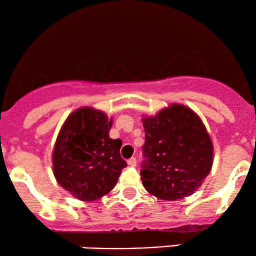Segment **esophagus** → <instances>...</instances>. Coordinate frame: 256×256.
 <instances>
[{"instance_id": "esophagus-1", "label": "esophagus", "mask_w": 256, "mask_h": 256, "mask_svg": "<svg viewBox=\"0 0 256 256\" xmlns=\"http://www.w3.org/2000/svg\"><path fill=\"white\" fill-rule=\"evenodd\" d=\"M128 166L136 167V166H137V160H136V158H131L130 160H128Z\"/></svg>"}]
</instances>
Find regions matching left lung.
<instances>
[{
    "label": "left lung",
    "mask_w": 256,
    "mask_h": 256,
    "mask_svg": "<svg viewBox=\"0 0 256 256\" xmlns=\"http://www.w3.org/2000/svg\"><path fill=\"white\" fill-rule=\"evenodd\" d=\"M142 122L140 179L146 192L166 201L192 195L213 165V144L202 120L186 106L172 104Z\"/></svg>",
    "instance_id": "1"
}]
</instances>
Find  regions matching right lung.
I'll return each instance as SVG.
<instances>
[{"mask_svg": "<svg viewBox=\"0 0 256 256\" xmlns=\"http://www.w3.org/2000/svg\"><path fill=\"white\" fill-rule=\"evenodd\" d=\"M113 120L102 110L82 107L64 120L52 150L58 183L80 201H95L116 186L128 166L122 140L110 138Z\"/></svg>", "mask_w": 256, "mask_h": 256, "instance_id": "obj_1", "label": "right lung"}]
</instances>
